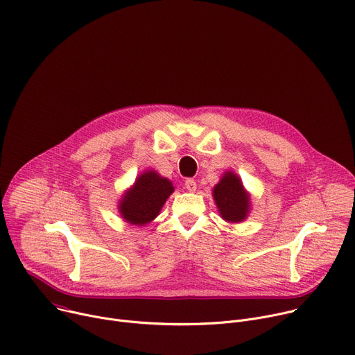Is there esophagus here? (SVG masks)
Instances as JSON below:
<instances>
[{"mask_svg": "<svg viewBox=\"0 0 355 355\" xmlns=\"http://www.w3.org/2000/svg\"><path fill=\"white\" fill-rule=\"evenodd\" d=\"M185 188L189 191V192H196L197 189V182L192 180V178H188L185 180Z\"/></svg>", "mask_w": 355, "mask_h": 355, "instance_id": "1", "label": "esophagus"}]
</instances>
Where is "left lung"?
Returning a JSON list of instances; mask_svg holds the SVG:
<instances>
[{"label": "left lung", "mask_w": 355, "mask_h": 355, "mask_svg": "<svg viewBox=\"0 0 355 355\" xmlns=\"http://www.w3.org/2000/svg\"><path fill=\"white\" fill-rule=\"evenodd\" d=\"M212 196L222 219L228 222L245 220L250 209V198L235 173H225L214 187Z\"/></svg>", "instance_id": "1"}]
</instances>
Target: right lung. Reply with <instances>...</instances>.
<instances>
[{
    "instance_id": "right-lung-1",
    "label": "right lung",
    "mask_w": 355,
    "mask_h": 355,
    "mask_svg": "<svg viewBox=\"0 0 355 355\" xmlns=\"http://www.w3.org/2000/svg\"><path fill=\"white\" fill-rule=\"evenodd\" d=\"M173 192L174 187L170 180L154 170H147L136 178L130 189L124 192L119 212L125 222L143 227L159 214Z\"/></svg>"
}]
</instances>
